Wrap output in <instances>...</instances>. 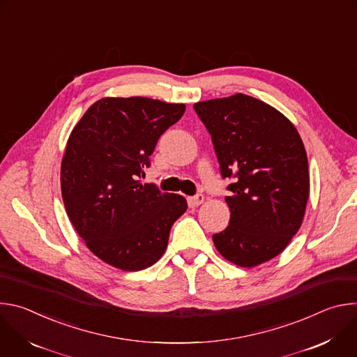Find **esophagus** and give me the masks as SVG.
I'll list each match as a JSON object with an SVG mask.
<instances>
[{
    "label": "esophagus",
    "instance_id": "1",
    "mask_svg": "<svg viewBox=\"0 0 357 357\" xmlns=\"http://www.w3.org/2000/svg\"><path fill=\"white\" fill-rule=\"evenodd\" d=\"M203 202H205V196H203L202 193H197V195L189 197V203L192 206H199V205H202Z\"/></svg>",
    "mask_w": 357,
    "mask_h": 357
}]
</instances>
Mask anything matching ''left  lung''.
I'll list each match as a JSON object with an SVG mask.
<instances>
[{"label": "left lung", "instance_id": "1", "mask_svg": "<svg viewBox=\"0 0 357 357\" xmlns=\"http://www.w3.org/2000/svg\"><path fill=\"white\" fill-rule=\"evenodd\" d=\"M215 146L230 196L229 226L213 234L240 267L263 264L299 230L310 197L308 158L294 124L261 100L237 93L193 105Z\"/></svg>", "mask_w": 357, "mask_h": 357}]
</instances>
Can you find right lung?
<instances>
[{
  "label": "right lung",
  "mask_w": 357,
  "mask_h": 357,
  "mask_svg": "<svg viewBox=\"0 0 357 357\" xmlns=\"http://www.w3.org/2000/svg\"><path fill=\"white\" fill-rule=\"evenodd\" d=\"M185 109L146 97H105L70 132L61 167L65 209L87 248L116 268L155 264L188 208L183 196L138 181Z\"/></svg>",
  "instance_id": "1"
}]
</instances>
